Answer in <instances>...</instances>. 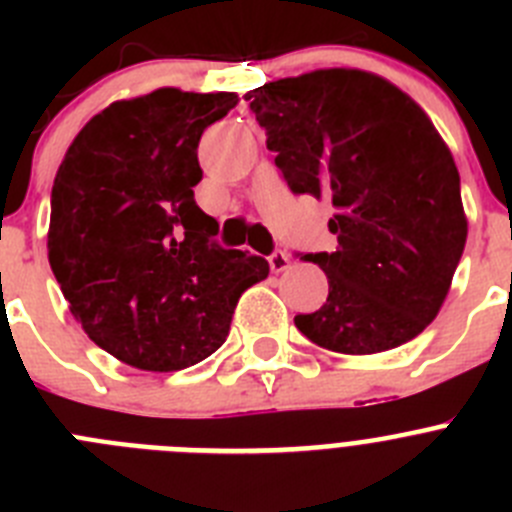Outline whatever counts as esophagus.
Segmentation results:
<instances>
[{
    "label": "esophagus",
    "instance_id": "34e87169",
    "mask_svg": "<svg viewBox=\"0 0 512 512\" xmlns=\"http://www.w3.org/2000/svg\"><path fill=\"white\" fill-rule=\"evenodd\" d=\"M269 269L274 271V274H282V271L289 269V256L284 251H274L269 256Z\"/></svg>",
    "mask_w": 512,
    "mask_h": 512
}]
</instances>
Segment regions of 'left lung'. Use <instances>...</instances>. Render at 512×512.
Instances as JSON below:
<instances>
[{
    "instance_id": "obj_1",
    "label": "left lung",
    "mask_w": 512,
    "mask_h": 512,
    "mask_svg": "<svg viewBox=\"0 0 512 512\" xmlns=\"http://www.w3.org/2000/svg\"><path fill=\"white\" fill-rule=\"evenodd\" d=\"M243 99L295 194L328 197L333 253H307L328 300L295 325L348 356L390 351L428 328L467 243L459 171L410 94L361 69L269 81Z\"/></svg>"
}]
</instances>
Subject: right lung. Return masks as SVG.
I'll return each mask as SVG.
<instances>
[{
  "mask_svg": "<svg viewBox=\"0 0 512 512\" xmlns=\"http://www.w3.org/2000/svg\"><path fill=\"white\" fill-rule=\"evenodd\" d=\"M238 94L164 87L117 99L71 140L53 179L48 261L84 333L122 364L179 372L228 338L269 261L217 246L194 202L207 125Z\"/></svg>",
  "mask_w": 512,
  "mask_h": 512,
  "instance_id": "obj_1",
  "label": "right lung"
}]
</instances>
